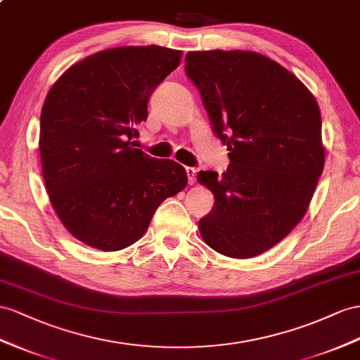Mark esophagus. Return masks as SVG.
Wrapping results in <instances>:
<instances>
[{
    "label": "esophagus",
    "instance_id": "obj_1",
    "mask_svg": "<svg viewBox=\"0 0 360 360\" xmlns=\"http://www.w3.org/2000/svg\"><path fill=\"white\" fill-rule=\"evenodd\" d=\"M186 172H187V176H188V184L190 186H193L196 181V169L195 167H186Z\"/></svg>",
    "mask_w": 360,
    "mask_h": 360
}]
</instances>
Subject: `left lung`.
I'll return each instance as SVG.
<instances>
[{"label":"left lung","instance_id":"1","mask_svg":"<svg viewBox=\"0 0 360 360\" xmlns=\"http://www.w3.org/2000/svg\"><path fill=\"white\" fill-rule=\"evenodd\" d=\"M186 72L229 150L225 173L198 174L216 199L200 236L219 254L251 259L307 213L326 162L319 106L297 76L255 51H190Z\"/></svg>","mask_w":360,"mask_h":360}]
</instances>
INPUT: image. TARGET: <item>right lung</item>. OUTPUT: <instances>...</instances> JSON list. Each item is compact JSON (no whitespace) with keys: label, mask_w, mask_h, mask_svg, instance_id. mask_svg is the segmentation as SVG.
Here are the masks:
<instances>
[{"label":"right lung","mask_w":360,"mask_h":360,"mask_svg":"<svg viewBox=\"0 0 360 360\" xmlns=\"http://www.w3.org/2000/svg\"><path fill=\"white\" fill-rule=\"evenodd\" d=\"M182 51L147 45L91 54L54 82L41 110L42 176L60 222L100 251L144 236L162 202L187 186V172L131 140L147 120L153 89Z\"/></svg>","instance_id":"right-lung-1"}]
</instances>
